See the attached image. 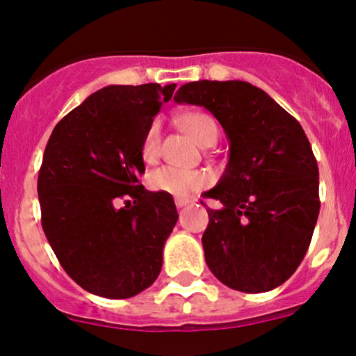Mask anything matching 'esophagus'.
<instances>
[{"label":"esophagus","mask_w":356,"mask_h":356,"mask_svg":"<svg viewBox=\"0 0 356 356\" xmlns=\"http://www.w3.org/2000/svg\"><path fill=\"white\" fill-rule=\"evenodd\" d=\"M189 203H191L189 197H175V207H177V208L188 207Z\"/></svg>","instance_id":"esophagus-1"}]
</instances>
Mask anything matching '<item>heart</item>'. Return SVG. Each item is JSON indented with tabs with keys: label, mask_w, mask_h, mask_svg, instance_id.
<instances>
[{
	"label": "heart",
	"mask_w": 356,
	"mask_h": 356,
	"mask_svg": "<svg viewBox=\"0 0 356 356\" xmlns=\"http://www.w3.org/2000/svg\"><path fill=\"white\" fill-rule=\"evenodd\" d=\"M182 126L193 136L201 147L215 145L218 140V126L211 115L203 112H193L181 119ZM160 153V124L153 122L147 133H145L143 143H141V156L145 162H153ZM152 189L160 193L172 194V196H188L191 193L207 188L209 184V175L203 170H193V168H181L174 165H163L149 174L148 179Z\"/></svg>",
	"instance_id": "heart-1"
}]
</instances>
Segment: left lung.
Segmentation results:
<instances>
[{
	"label": "left lung",
	"mask_w": 356,
	"mask_h": 356,
	"mask_svg": "<svg viewBox=\"0 0 356 356\" xmlns=\"http://www.w3.org/2000/svg\"><path fill=\"white\" fill-rule=\"evenodd\" d=\"M177 104L208 109L228 140V163L207 197L204 259L228 288L261 293L304 259L319 216V168L304 129L264 90L241 80L182 85Z\"/></svg>",
	"instance_id": "obj_1"
}]
</instances>
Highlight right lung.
I'll return each instance as SVG.
<instances>
[{
  "label": "right lung",
  "instance_id": "obj_1",
  "mask_svg": "<svg viewBox=\"0 0 356 356\" xmlns=\"http://www.w3.org/2000/svg\"><path fill=\"white\" fill-rule=\"evenodd\" d=\"M174 90L109 85L52 129L37 181L42 228L63 269L90 293L129 298L160 275L177 208L138 175L145 133ZM122 195L134 203L118 209Z\"/></svg>",
  "mask_w": 356,
  "mask_h": 356
}]
</instances>
